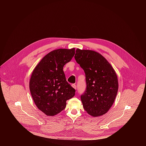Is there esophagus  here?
<instances>
[{"label":"esophagus","instance_id":"obj_1","mask_svg":"<svg viewBox=\"0 0 146 146\" xmlns=\"http://www.w3.org/2000/svg\"><path fill=\"white\" fill-rule=\"evenodd\" d=\"M72 87H73V88H74L75 90H76V88H77V86H76V84H73L72 85Z\"/></svg>","mask_w":146,"mask_h":146}]
</instances>
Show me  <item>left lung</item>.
<instances>
[{
	"label": "left lung",
	"mask_w": 146,
	"mask_h": 146,
	"mask_svg": "<svg viewBox=\"0 0 146 146\" xmlns=\"http://www.w3.org/2000/svg\"><path fill=\"white\" fill-rule=\"evenodd\" d=\"M76 52L74 58L86 74L87 88L81 95L83 107L93 117L105 114L117 94L115 72L106 59L96 51L77 48Z\"/></svg>",
	"instance_id": "obj_1"
}]
</instances>
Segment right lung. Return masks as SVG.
<instances>
[{
  "label": "right lung",
  "instance_id": "right-lung-1",
  "mask_svg": "<svg viewBox=\"0 0 146 146\" xmlns=\"http://www.w3.org/2000/svg\"><path fill=\"white\" fill-rule=\"evenodd\" d=\"M75 54V48L57 49L44 56L34 69L29 89L37 108L49 116L62 111L66 100L75 95V90L67 82L63 70Z\"/></svg>",
  "mask_w": 146,
  "mask_h": 146
}]
</instances>
